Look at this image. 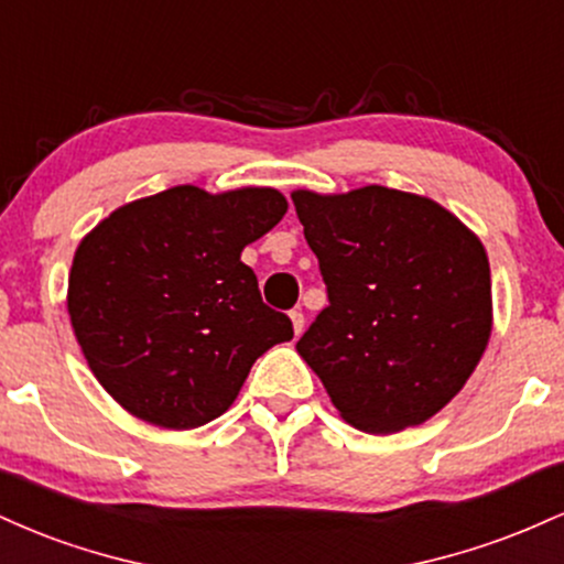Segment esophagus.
<instances>
[{
    "instance_id": "1",
    "label": "esophagus",
    "mask_w": 564,
    "mask_h": 564,
    "mask_svg": "<svg viewBox=\"0 0 564 564\" xmlns=\"http://www.w3.org/2000/svg\"><path fill=\"white\" fill-rule=\"evenodd\" d=\"M291 326H294V334L300 336L302 332H304V315H302V310H291Z\"/></svg>"
}]
</instances>
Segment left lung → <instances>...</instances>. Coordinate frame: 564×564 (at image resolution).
<instances>
[{"instance_id": "left-lung-1", "label": "left lung", "mask_w": 564, "mask_h": 564, "mask_svg": "<svg viewBox=\"0 0 564 564\" xmlns=\"http://www.w3.org/2000/svg\"><path fill=\"white\" fill-rule=\"evenodd\" d=\"M291 200L328 289L296 352L347 424L371 435L424 424L488 347L482 241L437 200L384 185Z\"/></svg>"}]
</instances>
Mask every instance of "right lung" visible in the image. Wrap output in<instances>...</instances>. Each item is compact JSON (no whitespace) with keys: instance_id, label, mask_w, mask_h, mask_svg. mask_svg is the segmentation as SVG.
<instances>
[{"instance_id":"1","label":"right lung","mask_w":564,"mask_h":564,"mask_svg":"<svg viewBox=\"0 0 564 564\" xmlns=\"http://www.w3.org/2000/svg\"><path fill=\"white\" fill-rule=\"evenodd\" d=\"M286 209L275 187L177 185L129 200L82 238L70 326L124 411L161 430L204 426L232 405L254 360L294 336L241 262Z\"/></svg>"}]
</instances>
